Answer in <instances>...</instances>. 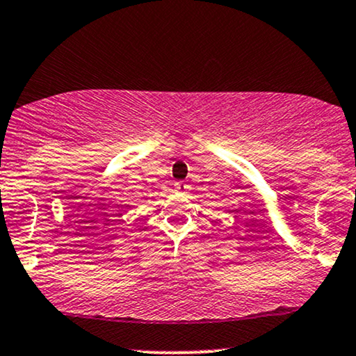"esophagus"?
<instances>
[{
	"instance_id": "1",
	"label": "esophagus",
	"mask_w": 356,
	"mask_h": 356,
	"mask_svg": "<svg viewBox=\"0 0 356 356\" xmlns=\"http://www.w3.org/2000/svg\"><path fill=\"white\" fill-rule=\"evenodd\" d=\"M174 187H175V191L181 192V193L188 191V184H187V182H182V181H181V182H175Z\"/></svg>"
}]
</instances>
